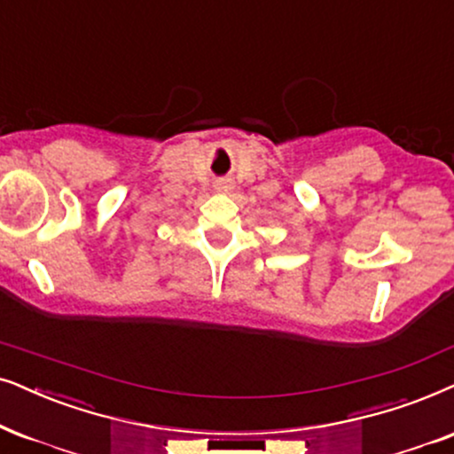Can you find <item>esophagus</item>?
Listing matches in <instances>:
<instances>
[{"label":"esophagus","instance_id":"34e87169","mask_svg":"<svg viewBox=\"0 0 454 454\" xmlns=\"http://www.w3.org/2000/svg\"><path fill=\"white\" fill-rule=\"evenodd\" d=\"M215 187H216V192H223V193H229L233 190V185L229 184V181H219Z\"/></svg>","mask_w":454,"mask_h":454}]
</instances>
